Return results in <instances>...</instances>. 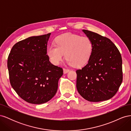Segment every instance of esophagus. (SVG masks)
Returning <instances> with one entry per match:
<instances>
[{
	"mask_svg": "<svg viewBox=\"0 0 131 131\" xmlns=\"http://www.w3.org/2000/svg\"><path fill=\"white\" fill-rule=\"evenodd\" d=\"M69 72V69H66V68L63 69V73H64V74H67V73H68Z\"/></svg>",
	"mask_w": 131,
	"mask_h": 131,
	"instance_id": "34e87169",
	"label": "esophagus"
}]
</instances>
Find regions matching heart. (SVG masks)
Returning <instances> with one entry per match:
<instances>
[{"label":"heart","mask_w":131,"mask_h":131,"mask_svg":"<svg viewBox=\"0 0 131 131\" xmlns=\"http://www.w3.org/2000/svg\"><path fill=\"white\" fill-rule=\"evenodd\" d=\"M56 45L47 47V54L54 64H58L64 53L69 65L80 67L88 62L93 50V43L88 37L66 33L55 39Z\"/></svg>","instance_id":"1"}]
</instances>
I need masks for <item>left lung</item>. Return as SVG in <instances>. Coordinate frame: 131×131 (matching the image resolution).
Wrapping results in <instances>:
<instances>
[{
  "label": "left lung",
  "instance_id": "obj_1",
  "mask_svg": "<svg viewBox=\"0 0 131 131\" xmlns=\"http://www.w3.org/2000/svg\"><path fill=\"white\" fill-rule=\"evenodd\" d=\"M82 31L92 40L93 50L88 64L76 71L78 91L90 102L108 100L122 82L121 55L109 39L90 30Z\"/></svg>",
  "mask_w": 131,
  "mask_h": 131
}]
</instances>
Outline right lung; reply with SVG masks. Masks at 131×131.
I'll return each instance as SVG.
<instances>
[{
  "mask_svg": "<svg viewBox=\"0 0 131 131\" xmlns=\"http://www.w3.org/2000/svg\"><path fill=\"white\" fill-rule=\"evenodd\" d=\"M51 33L28 38L17 42L7 58L11 86L23 100L40 104L56 93L63 69L54 66L47 55Z\"/></svg>",
  "mask_w": 131,
  "mask_h": 131,
  "instance_id": "right-lung-1",
  "label": "right lung"
}]
</instances>
